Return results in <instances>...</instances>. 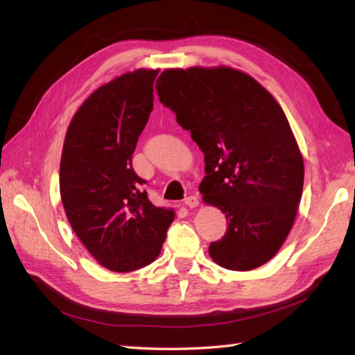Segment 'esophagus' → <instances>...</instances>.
I'll return each mask as SVG.
<instances>
[{
  "mask_svg": "<svg viewBox=\"0 0 355 355\" xmlns=\"http://www.w3.org/2000/svg\"><path fill=\"white\" fill-rule=\"evenodd\" d=\"M184 205L189 209H193L200 205V200H198V197H195V195H191V197H187L184 200Z\"/></svg>",
  "mask_w": 355,
  "mask_h": 355,
  "instance_id": "1",
  "label": "esophagus"
}]
</instances>
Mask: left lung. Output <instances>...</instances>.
I'll return each mask as SVG.
<instances>
[{"instance_id":"8db88e82","label":"left lung","mask_w":355,"mask_h":355,"mask_svg":"<svg viewBox=\"0 0 355 355\" xmlns=\"http://www.w3.org/2000/svg\"><path fill=\"white\" fill-rule=\"evenodd\" d=\"M155 89L205 153L202 201L229 224L210 258L235 271L263 266L288 236L304 189V158L281 105L225 65L164 70Z\"/></svg>"}]
</instances>
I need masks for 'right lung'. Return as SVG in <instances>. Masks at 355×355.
I'll return each mask as SVG.
<instances>
[{
    "label": "right lung",
    "instance_id": "obj_1",
    "mask_svg": "<svg viewBox=\"0 0 355 355\" xmlns=\"http://www.w3.org/2000/svg\"><path fill=\"white\" fill-rule=\"evenodd\" d=\"M158 70L139 69L89 94L65 134L59 189L71 229L102 267L128 273L162 252L173 209L157 207L132 169Z\"/></svg>",
    "mask_w": 355,
    "mask_h": 355
}]
</instances>
